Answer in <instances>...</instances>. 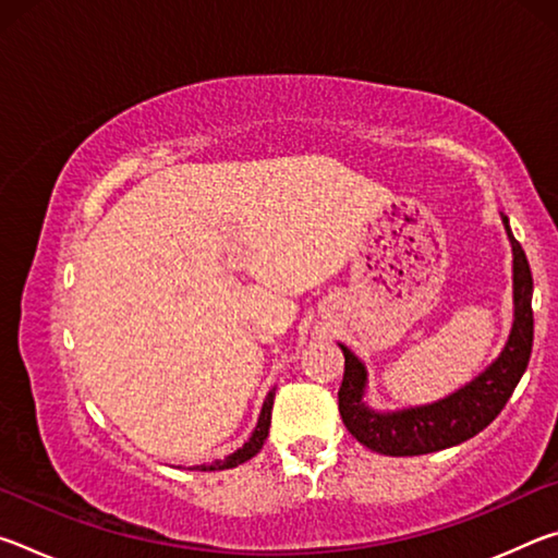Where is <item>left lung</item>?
Wrapping results in <instances>:
<instances>
[{
    "mask_svg": "<svg viewBox=\"0 0 558 558\" xmlns=\"http://www.w3.org/2000/svg\"><path fill=\"white\" fill-rule=\"evenodd\" d=\"M502 221L514 256V323L502 354L483 374L436 403L381 413L364 403V364L344 344H339L344 354V376L337 393L339 413H342L347 430L362 446L393 458L426 456V452L458 446V442L477 436L505 409L526 369L529 354H532L534 282L522 245L512 235L507 216H502Z\"/></svg>",
    "mask_w": 558,
    "mask_h": 558,
    "instance_id": "obj_1",
    "label": "left lung"
}]
</instances>
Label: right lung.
Wrapping results in <instances>:
<instances>
[{
	"mask_svg": "<svg viewBox=\"0 0 558 558\" xmlns=\"http://www.w3.org/2000/svg\"><path fill=\"white\" fill-rule=\"evenodd\" d=\"M272 399H276V389H272L266 396V401H263V409H260V415H258V426H256V430H253V436L248 438V442H243V448L231 452V456L226 460H216L214 465H196V468H199V470H229V468L241 465V462L251 460L253 456H256V452L263 448V442H266V438H268Z\"/></svg>",
	"mask_w": 558,
	"mask_h": 558,
	"instance_id": "add662e5",
	"label": "right lung"
}]
</instances>
